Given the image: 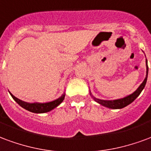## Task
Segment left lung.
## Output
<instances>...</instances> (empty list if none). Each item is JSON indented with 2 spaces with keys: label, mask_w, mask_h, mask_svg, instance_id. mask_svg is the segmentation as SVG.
<instances>
[{
  "label": "left lung",
  "mask_w": 151,
  "mask_h": 151,
  "mask_svg": "<svg viewBox=\"0 0 151 151\" xmlns=\"http://www.w3.org/2000/svg\"><path fill=\"white\" fill-rule=\"evenodd\" d=\"M146 75L145 79H144L143 82L141 83L140 86L138 87L133 93L129 94V95L126 96L125 97L121 99H117V100H113V101H104V100H101V99L96 98L95 96H93L92 94V92L90 91V95L92 97V99L97 102L98 104H100L102 106L107 107L109 109H120L122 108H125V106H127L129 104H131L132 102L137 98L138 96L140 95V93L143 90V88L146 86V80H147V76H148V65H147V59H146Z\"/></svg>",
  "instance_id": "obj_1"
}]
</instances>
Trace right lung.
<instances>
[{
	"label": "right lung",
	"instance_id": "add662e5",
	"mask_svg": "<svg viewBox=\"0 0 151 151\" xmlns=\"http://www.w3.org/2000/svg\"><path fill=\"white\" fill-rule=\"evenodd\" d=\"M9 93H10L13 99L19 104L21 107H22L23 109H25L29 111L31 113H44L50 112L52 109H54L55 108L59 106V104L63 101L65 97V92H63L59 98L56 99L55 101H50V102H47V103H27V102L21 101L17 97H15L11 92H9Z\"/></svg>",
	"mask_w": 151,
	"mask_h": 151
}]
</instances>
